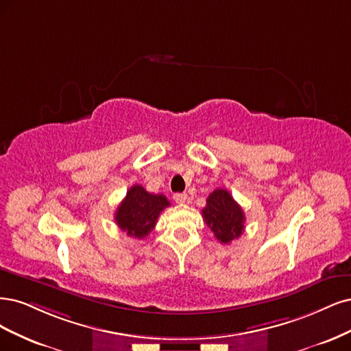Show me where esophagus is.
<instances>
[{"label":"esophagus","mask_w":351,"mask_h":351,"mask_svg":"<svg viewBox=\"0 0 351 351\" xmlns=\"http://www.w3.org/2000/svg\"><path fill=\"white\" fill-rule=\"evenodd\" d=\"M186 198H188V195L185 194V192H176V194H173V199L178 202V204H184Z\"/></svg>","instance_id":"1"}]
</instances>
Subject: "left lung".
Wrapping results in <instances>:
<instances>
[{"mask_svg":"<svg viewBox=\"0 0 351 351\" xmlns=\"http://www.w3.org/2000/svg\"><path fill=\"white\" fill-rule=\"evenodd\" d=\"M202 217L214 236L221 243H230L237 239L245 229V213L233 199L229 191L217 188L207 198L202 208Z\"/></svg>","mask_w":351,"mask_h":351,"instance_id":"left-lung-1","label":"left lung"}]
</instances>
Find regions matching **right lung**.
Wrapping results in <instances>:
<instances>
[{"label":"right lung","mask_w":351,"mask_h":351,"mask_svg":"<svg viewBox=\"0 0 351 351\" xmlns=\"http://www.w3.org/2000/svg\"><path fill=\"white\" fill-rule=\"evenodd\" d=\"M169 206L171 202L165 195L152 194L141 185H134L119 204L115 221L128 236L143 239L154 229L160 213Z\"/></svg>","instance_id":"1"}]
</instances>
